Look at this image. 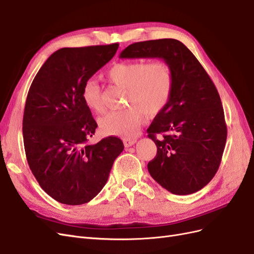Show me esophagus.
<instances>
[{
    "instance_id": "esophagus-1",
    "label": "esophagus",
    "mask_w": 254,
    "mask_h": 254,
    "mask_svg": "<svg viewBox=\"0 0 254 254\" xmlns=\"http://www.w3.org/2000/svg\"><path fill=\"white\" fill-rule=\"evenodd\" d=\"M123 142H124L125 147H130V146L134 145L136 140L135 139H128V137H126V139H123Z\"/></svg>"
}]
</instances>
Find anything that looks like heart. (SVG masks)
Listing matches in <instances>:
<instances>
[{
  "instance_id": "obj_1",
  "label": "heart",
  "mask_w": 254,
  "mask_h": 254,
  "mask_svg": "<svg viewBox=\"0 0 254 254\" xmlns=\"http://www.w3.org/2000/svg\"><path fill=\"white\" fill-rule=\"evenodd\" d=\"M109 79L127 89V109L112 111L99 119L98 124L106 135L132 136L145 118L146 112L155 115L162 110L170 99L173 89V73L164 61L119 63L112 65ZM81 98L88 108L102 112L104 105L101 87L97 80L90 78L83 83Z\"/></svg>"
}]
</instances>
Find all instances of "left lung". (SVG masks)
<instances>
[{
	"instance_id": "obj_1",
	"label": "left lung",
	"mask_w": 254,
	"mask_h": 254,
	"mask_svg": "<svg viewBox=\"0 0 254 254\" xmlns=\"http://www.w3.org/2000/svg\"><path fill=\"white\" fill-rule=\"evenodd\" d=\"M120 58H161L170 65V99L147 129L157 145V156L147 167L152 178L171 193H196L218 171L227 141L216 87L194 54L176 39L130 44ZM157 133H164L161 141Z\"/></svg>"
}]
</instances>
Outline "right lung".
I'll return each mask as SVG.
<instances>
[{"mask_svg": "<svg viewBox=\"0 0 254 254\" xmlns=\"http://www.w3.org/2000/svg\"><path fill=\"white\" fill-rule=\"evenodd\" d=\"M118 48L114 43L60 49L29 88L23 117L26 159L42 190L60 203L92 200L124 149L117 136L89 143L97 124L81 98L83 83L109 63Z\"/></svg>", "mask_w": 254, "mask_h": 254, "instance_id": "add662e5", "label": "right lung"}]
</instances>
